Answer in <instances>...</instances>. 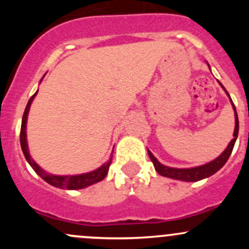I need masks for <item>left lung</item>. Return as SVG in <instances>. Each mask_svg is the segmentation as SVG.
I'll use <instances>...</instances> for the list:
<instances>
[{
	"label": "left lung",
	"instance_id": "obj_1",
	"mask_svg": "<svg viewBox=\"0 0 249 249\" xmlns=\"http://www.w3.org/2000/svg\"><path fill=\"white\" fill-rule=\"evenodd\" d=\"M208 67H210V65H208ZM220 87L224 89V91L227 92V95L229 96L230 102H231V106L233 108V112H235V130H233V135H232L233 139L230 141V143L228 144V147L225 148L224 152H223L219 157L215 158L214 160H212V161L207 162V164L205 165H200V166H196V167H188V169H177V167L165 166V165H162L161 162H159V160L152 154L150 150H148V155H149L150 160H152L153 165H154L155 171L159 173V175L164 176V177L172 178V179L183 180V182H197V180H201L203 178L211 177L212 175H214V173L219 171V170L224 166L225 162L228 161V159H229L230 154H231L233 149V145H235L236 139H237L238 136V118H237V113H236L235 105H233L231 97H230V95L228 94V91L225 90V88L223 87L222 84H220Z\"/></svg>",
	"mask_w": 249,
	"mask_h": 249
}]
</instances>
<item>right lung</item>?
Masks as SVG:
<instances>
[{"instance_id": "add662e5", "label": "right lung", "mask_w": 249, "mask_h": 249, "mask_svg": "<svg viewBox=\"0 0 249 249\" xmlns=\"http://www.w3.org/2000/svg\"><path fill=\"white\" fill-rule=\"evenodd\" d=\"M43 79V78H42ZM41 79V82H42ZM36 91L31 96V99L27 102V106L25 108L24 115H22L21 120V129H20V144H21L22 153L25 155V159L27 160V162L30 164V166L35 170V172L41 178H43L47 183H49L53 187L60 188V189H71V190H77V189H83V188H87L89 185L95 184L97 182H101L105 177L108 173L110 162H112V158L107 162H105L104 165L99 167V169L94 170L91 172L82 173V175H72V176H57V175H52V173L44 171L36 161L31 158L29 152V145H27V139H26V124H27V115H29L30 107H31L32 101H34L35 96L37 95ZM113 157V155H112Z\"/></svg>"}]
</instances>
